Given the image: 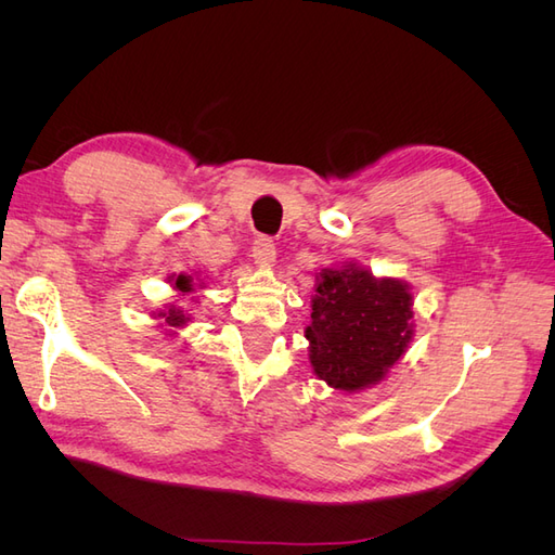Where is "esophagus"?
<instances>
[{"instance_id": "obj_1", "label": "esophagus", "mask_w": 555, "mask_h": 555, "mask_svg": "<svg viewBox=\"0 0 555 555\" xmlns=\"http://www.w3.org/2000/svg\"><path fill=\"white\" fill-rule=\"evenodd\" d=\"M251 257H255L259 268H271L275 263V243L266 236L257 238L255 245H251Z\"/></svg>"}]
</instances>
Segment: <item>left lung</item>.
Here are the masks:
<instances>
[{
    "label": "left lung",
    "mask_w": 555,
    "mask_h": 555,
    "mask_svg": "<svg viewBox=\"0 0 555 555\" xmlns=\"http://www.w3.org/2000/svg\"><path fill=\"white\" fill-rule=\"evenodd\" d=\"M412 306L405 280L377 278L354 259L322 268L306 326L312 373L345 393L384 382L414 338Z\"/></svg>",
    "instance_id": "8db88e82"
}]
</instances>
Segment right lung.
I'll use <instances>...</instances> for the list:
<instances>
[{"mask_svg":"<svg viewBox=\"0 0 555 555\" xmlns=\"http://www.w3.org/2000/svg\"><path fill=\"white\" fill-rule=\"evenodd\" d=\"M169 284L173 287V292H178L180 296H188L196 289H204V282H201V278H194V275H188V273H178V275L171 273ZM153 314H155V319H162L159 326H164L162 333L166 335V338H173V335H178V331H182L184 326H190L192 319H194L188 308L176 306V304L164 306V310H155Z\"/></svg>","mask_w":555,"mask_h":555,"instance_id":"add662e5","label":"right lung"}]
</instances>
